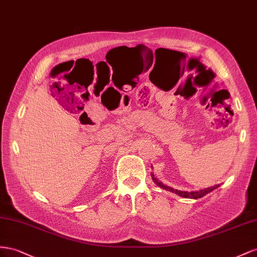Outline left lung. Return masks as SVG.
I'll list each match as a JSON object with an SVG mask.
<instances>
[{
    "label": "left lung",
    "instance_id": "1",
    "mask_svg": "<svg viewBox=\"0 0 257 257\" xmlns=\"http://www.w3.org/2000/svg\"><path fill=\"white\" fill-rule=\"evenodd\" d=\"M152 179L154 180V182H155L159 187L164 188V189H166V190H169V192L175 193V194L181 196V197H184V198H193V199H198V198H201V197H203L204 195H207V194L211 193L212 190H214L215 188H217V187L219 186V184H218V185L212 186V187H209V188H206V189L198 190V192H189V193H188V192H183V190H178V189H174V188L169 187V186H167V185H164L163 183L159 182L155 177H154L153 173H152Z\"/></svg>",
    "mask_w": 257,
    "mask_h": 257
}]
</instances>
